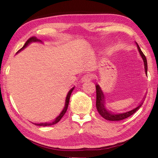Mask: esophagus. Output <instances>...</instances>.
Wrapping results in <instances>:
<instances>
[{"mask_svg":"<svg viewBox=\"0 0 158 158\" xmlns=\"http://www.w3.org/2000/svg\"><path fill=\"white\" fill-rule=\"evenodd\" d=\"M93 77L91 74H85L84 76L82 77L81 79V82H85V81H89L90 80H92Z\"/></svg>","mask_w":158,"mask_h":158,"instance_id":"esophagus-1","label":"esophagus"}]
</instances>
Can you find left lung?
Listing matches in <instances>:
<instances>
[{
	"instance_id": "1",
	"label": "left lung",
	"mask_w": 158,
	"mask_h": 158,
	"mask_svg": "<svg viewBox=\"0 0 158 158\" xmlns=\"http://www.w3.org/2000/svg\"><path fill=\"white\" fill-rule=\"evenodd\" d=\"M137 45L139 52L141 57H142L143 60L145 72L147 74V69H148V66H147L146 58L145 56V55L143 54V53L141 52L140 47H139L137 43ZM95 87H96V107H97L99 114H100L101 116L104 118L106 120H108V121H121V120L127 118L132 116L133 114H135L138 109H139L143 103V100L139 105L137 106L136 108L133 109L132 110L129 111L124 112V113H121V114L112 113V112L108 111L105 107V95H104L100 87L99 86V85L98 84L95 85Z\"/></svg>"
}]
</instances>
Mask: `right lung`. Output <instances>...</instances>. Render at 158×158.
I'll return each mask as SVG.
<instances>
[{
  "mask_svg": "<svg viewBox=\"0 0 158 158\" xmlns=\"http://www.w3.org/2000/svg\"><path fill=\"white\" fill-rule=\"evenodd\" d=\"M37 41L40 42V40H39L37 39L36 37H34V36H33V37H30V38H29V39L28 40L26 41L25 44L23 45V47L22 48H21V49H20L18 51V52H19V51L22 50L23 49H24V48H25L26 47H27L28 44H30L31 42H37ZM73 89H74V87H73V89H72L70 90H69V93H68V95H67L66 100H65V107H64V109H63V110L62 111V112H61L59 116H58L56 118V120H55L54 121L52 122V123H40V124H35V125H40V126H49V125H54V124H56V123H57L58 122H59L61 118H62V117L64 116V115H65V112H66V111H67V109H68V105H69V98H70V95H71V94H72V92H73Z\"/></svg>",
  "mask_w": 158,
  "mask_h": 158,
  "instance_id": "obj_1",
  "label": "right lung"
}]
</instances>
